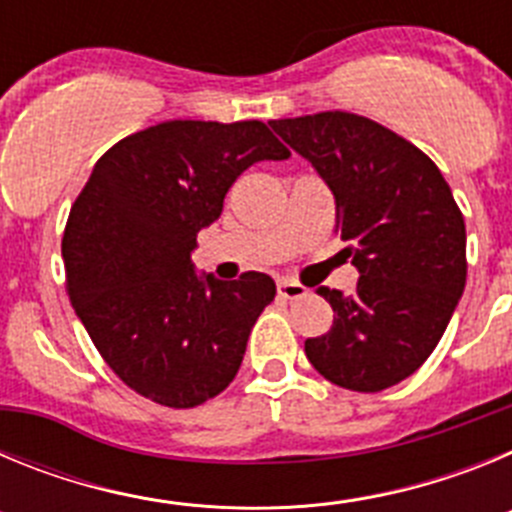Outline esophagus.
Wrapping results in <instances>:
<instances>
[{
	"instance_id": "34e87169",
	"label": "esophagus",
	"mask_w": 512,
	"mask_h": 512,
	"mask_svg": "<svg viewBox=\"0 0 512 512\" xmlns=\"http://www.w3.org/2000/svg\"><path fill=\"white\" fill-rule=\"evenodd\" d=\"M277 289L279 297H284V300H302L307 295V287H302L300 282H292V279H282L277 284Z\"/></svg>"
}]
</instances>
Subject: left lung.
Here are the masks:
<instances>
[{
  "mask_svg": "<svg viewBox=\"0 0 512 512\" xmlns=\"http://www.w3.org/2000/svg\"><path fill=\"white\" fill-rule=\"evenodd\" d=\"M336 197V230L359 269L351 295L320 287L333 307L305 354L328 382L382 392L418 372L467 284V230L451 187L420 148L351 112L271 120Z\"/></svg>",
  "mask_w": 512,
  "mask_h": 512,
  "instance_id": "left-lung-1",
  "label": "left lung"
}]
</instances>
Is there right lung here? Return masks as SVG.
Instances as JSON below:
<instances>
[{"label": "right lung", "mask_w": 512, "mask_h": 512, "mask_svg": "<svg viewBox=\"0 0 512 512\" xmlns=\"http://www.w3.org/2000/svg\"><path fill=\"white\" fill-rule=\"evenodd\" d=\"M287 148L261 120H169L122 138L94 164L63 230L66 289L89 338L130 390L194 408L233 382L277 284L261 271L197 274V233L233 182Z\"/></svg>", "instance_id": "1"}]
</instances>
